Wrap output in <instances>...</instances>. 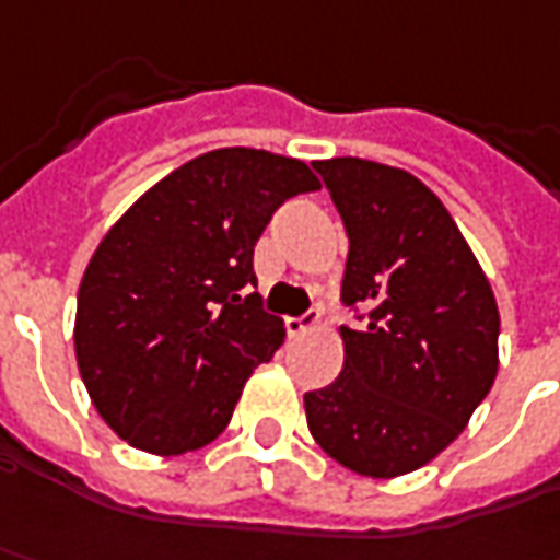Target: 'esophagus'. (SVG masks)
<instances>
[{"label":"esophagus","mask_w":560,"mask_h":560,"mask_svg":"<svg viewBox=\"0 0 560 560\" xmlns=\"http://www.w3.org/2000/svg\"><path fill=\"white\" fill-rule=\"evenodd\" d=\"M318 325V313H306L298 318H284V328H288V338H300L306 331H313Z\"/></svg>","instance_id":"1"}]
</instances>
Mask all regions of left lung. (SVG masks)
Segmentation results:
<instances>
[{
	"mask_svg": "<svg viewBox=\"0 0 560 560\" xmlns=\"http://www.w3.org/2000/svg\"><path fill=\"white\" fill-rule=\"evenodd\" d=\"M338 207L350 254L340 284L365 328H340L343 369L303 396L310 434L362 477H399L465 431L499 372L490 279L434 191L362 158L313 164Z\"/></svg>",
	"mask_w": 560,
	"mask_h": 560,
	"instance_id": "8db88e82",
	"label": "left lung"
}]
</instances>
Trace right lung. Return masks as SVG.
Returning <instances> with one entry per match:
<instances>
[{"instance_id": "add662e5", "label": "right lung", "mask_w": 560, "mask_h": 560, "mask_svg": "<svg viewBox=\"0 0 560 560\" xmlns=\"http://www.w3.org/2000/svg\"><path fill=\"white\" fill-rule=\"evenodd\" d=\"M318 179L298 158L217 148L151 185L89 260L73 350L92 406L151 455L207 446L247 377L284 343L260 306L254 247L272 213Z\"/></svg>"}]
</instances>
